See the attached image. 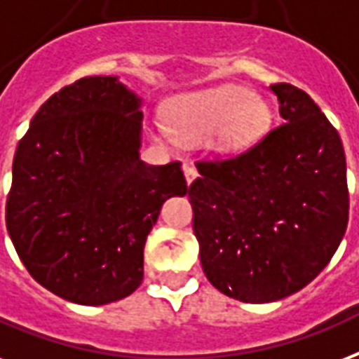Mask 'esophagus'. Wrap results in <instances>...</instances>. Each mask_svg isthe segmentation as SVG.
I'll use <instances>...</instances> for the list:
<instances>
[{
	"instance_id": "34e87169",
	"label": "esophagus",
	"mask_w": 359,
	"mask_h": 359,
	"mask_svg": "<svg viewBox=\"0 0 359 359\" xmlns=\"http://www.w3.org/2000/svg\"><path fill=\"white\" fill-rule=\"evenodd\" d=\"M182 171H184L186 182H188V184H191V182L196 180V177H198V171H196V168H194V165H190V163H184Z\"/></svg>"
}]
</instances>
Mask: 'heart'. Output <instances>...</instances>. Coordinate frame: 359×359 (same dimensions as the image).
Segmentation results:
<instances>
[{
  "instance_id": "heart-1",
  "label": "heart",
  "mask_w": 359,
  "mask_h": 359,
  "mask_svg": "<svg viewBox=\"0 0 359 359\" xmlns=\"http://www.w3.org/2000/svg\"><path fill=\"white\" fill-rule=\"evenodd\" d=\"M165 122L179 141H199L215 131V147L233 154L254 143L271 122V107L239 84H222L182 95L165 109Z\"/></svg>"
}]
</instances>
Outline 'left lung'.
<instances>
[{
    "mask_svg": "<svg viewBox=\"0 0 359 359\" xmlns=\"http://www.w3.org/2000/svg\"><path fill=\"white\" fill-rule=\"evenodd\" d=\"M286 122L229 160L198 161L188 188L205 277L243 303L299 292L330 264L348 224L337 130L303 90L273 84Z\"/></svg>",
    "mask_w": 359,
    "mask_h": 359,
    "instance_id": "obj_1",
    "label": "left lung"
}]
</instances>
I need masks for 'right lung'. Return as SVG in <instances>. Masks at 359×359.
Instances as JSON below:
<instances>
[{
  "instance_id": "1",
  "label": "right lung",
  "mask_w": 359,
  "mask_h": 359,
  "mask_svg": "<svg viewBox=\"0 0 359 359\" xmlns=\"http://www.w3.org/2000/svg\"><path fill=\"white\" fill-rule=\"evenodd\" d=\"M141 122V97L118 76H84L41 105L16 147L7 231L27 273L62 299L133 294L161 205L188 190L180 161L139 158Z\"/></svg>"
}]
</instances>
